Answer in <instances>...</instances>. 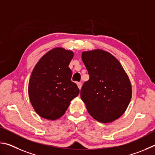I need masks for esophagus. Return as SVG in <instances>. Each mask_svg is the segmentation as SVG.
I'll list each match as a JSON object with an SVG mask.
<instances>
[{
	"label": "esophagus",
	"instance_id": "esophagus-1",
	"mask_svg": "<svg viewBox=\"0 0 155 155\" xmlns=\"http://www.w3.org/2000/svg\"><path fill=\"white\" fill-rule=\"evenodd\" d=\"M77 85H78V88L80 89H81V88H82V83L81 82H78L77 83Z\"/></svg>",
	"mask_w": 155,
	"mask_h": 155
}]
</instances>
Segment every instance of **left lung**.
<instances>
[{
  "label": "left lung",
  "instance_id": "left-lung-1",
  "mask_svg": "<svg viewBox=\"0 0 155 155\" xmlns=\"http://www.w3.org/2000/svg\"><path fill=\"white\" fill-rule=\"evenodd\" d=\"M82 58L90 78L81 89V99L94 119L112 123L125 112L131 101L129 76L118 60L101 49L83 51Z\"/></svg>",
  "mask_w": 155,
  "mask_h": 155
}]
</instances>
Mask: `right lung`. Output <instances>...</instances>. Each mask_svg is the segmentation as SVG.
<instances>
[{
    "label": "right lung",
    "instance_id": "add662e5",
    "mask_svg": "<svg viewBox=\"0 0 155 155\" xmlns=\"http://www.w3.org/2000/svg\"><path fill=\"white\" fill-rule=\"evenodd\" d=\"M74 53L63 48H54L45 54L35 65L28 82V97L38 115L47 120L63 116L70 103L80 93L71 81L69 67Z\"/></svg>",
    "mask_w": 155,
    "mask_h": 155
}]
</instances>
